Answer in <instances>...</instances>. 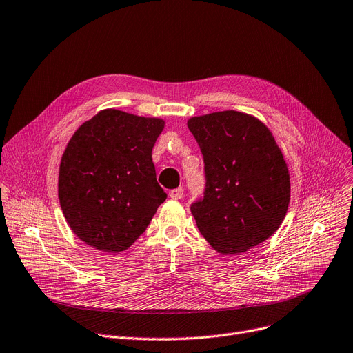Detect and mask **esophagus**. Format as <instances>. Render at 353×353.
I'll return each mask as SVG.
<instances>
[{
  "label": "esophagus",
  "mask_w": 353,
  "mask_h": 353,
  "mask_svg": "<svg viewBox=\"0 0 353 353\" xmlns=\"http://www.w3.org/2000/svg\"><path fill=\"white\" fill-rule=\"evenodd\" d=\"M169 197L173 199V200H180V199L183 197V189L179 188V189L170 190V192H169Z\"/></svg>",
  "instance_id": "obj_1"
}]
</instances>
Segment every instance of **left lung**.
Returning <instances> with one entry per match:
<instances>
[{"label": "left lung", "mask_w": 353, "mask_h": 353, "mask_svg": "<svg viewBox=\"0 0 353 353\" xmlns=\"http://www.w3.org/2000/svg\"><path fill=\"white\" fill-rule=\"evenodd\" d=\"M188 127L205 159V197L190 208L200 233L220 254L263 243L290 200L288 164L269 127L234 110L190 117Z\"/></svg>", "instance_id": "obj_1"}]
</instances>
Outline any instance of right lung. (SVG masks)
I'll use <instances>...</instances> for the list:
<instances>
[{"instance_id":"obj_1","label":"right lung","mask_w":353,"mask_h":353,"mask_svg":"<svg viewBox=\"0 0 353 353\" xmlns=\"http://www.w3.org/2000/svg\"><path fill=\"white\" fill-rule=\"evenodd\" d=\"M165 121L105 108L70 139L59 170V199L70 229L91 248L119 253L150 225L167 194L153 145Z\"/></svg>"}]
</instances>
